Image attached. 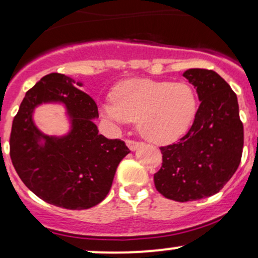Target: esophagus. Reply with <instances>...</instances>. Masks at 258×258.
I'll return each instance as SVG.
<instances>
[{
  "label": "esophagus",
  "mask_w": 258,
  "mask_h": 258,
  "mask_svg": "<svg viewBox=\"0 0 258 258\" xmlns=\"http://www.w3.org/2000/svg\"><path fill=\"white\" fill-rule=\"evenodd\" d=\"M126 144H127V147H128L131 150H136L139 147V144H141V143H139V142H137V141H132V139H126Z\"/></svg>",
  "instance_id": "34e87169"
}]
</instances>
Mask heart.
<instances>
[{"label": "heart", "mask_w": 258, "mask_h": 258, "mask_svg": "<svg viewBox=\"0 0 258 258\" xmlns=\"http://www.w3.org/2000/svg\"><path fill=\"white\" fill-rule=\"evenodd\" d=\"M115 122L138 121V131L148 141L166 144L188 131L198 111V97L188 82L131 80L119 85L112 102L102 106Z\"/></svg>", "instance_id": "1"}]
</instances>
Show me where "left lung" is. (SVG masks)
Listing matches in <instances>:
<instances>
[{
    "label": "left lung",
    "mask_w": 258,
    "mask_h": 258,
    "mask_svg": "<svg viewBox=\"0 0 258 258\" xmlns=\"http://www.w3.org/2000/svg\"><path fill=\"white\" fill-rule=\"evenodd\" d=\"M197 87L200 105L193 125L177 143L161 147L162 164L154 174L156 190L185 203L221 190L238 170L244 147V126L238 98L214 70L183 74Z\"/></svg>",
    "instance_id": "obj_1"
}]
</instances>
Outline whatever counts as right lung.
Here are the masks:
<instances>
[{"mask_svg": "<svg viewBox=\"0 0 258 258\" xmlns=\"http://www.w3.org/2000/svg\"><path fill=\"white\" fill-rule=\"evenodd\" d=\"M63 74L43 76L26 92L14 116L10 155L18 176L40 199L68 210H84L104 200L117 165L130 149L121 139L99 135L93 119L98 106L93 98ZM61 101L72 116V132L63 139L42 135L32 122L34 106ZM43 139L45 144L38 143Z\"/></svg>", "mask_w": 258, "mask_h": 258, "instance_id": "right-lung-1", "label": "right lung"}]
</instances>
